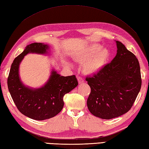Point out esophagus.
<instances>
[{
  "label": "esophagus",
  "instance_id": "obj_1",
  "mask_svg": "<svg viewBox=\"0 0 149 149\" xmlns=\"http://www.w3.org/2000/svg\"><path fill=\"white\" fill-rule=\"evenodd\" d=\"M77 79H78V81H79V84H81V83H83L84 81V79H83V78L82 77H80V76H78Z\"/></svg>",
  "mask_w": 149,
  "mask_h": 149
}]
</instances>
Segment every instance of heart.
<instances>
[{
	"instance_id": "heart-1",
	"label": "heart",
	"mask_w": 149,
	"mask_h": 149,
	"mask_svg": "<svg viewBox=\"0 0 149 149\" xmlns=\"http://www.w3.org/2000/svg\"><path fill=\"white\" fill-rule=\"evenodd\" d=\"M97 44L82 49L76 54V57L80 61H86L84 70L86 72L93 74L101 69L107 60L109 53L107 49H101Z\"/></svg>"
}]
</instances>
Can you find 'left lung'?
I'll list each match as a JSON object with an SVG mask.
<instances>
[{
    "label": "left lung",
    "instance_id": "left-lung-1",
    "mask_svg": "<svg viewBox=\"0 0 149 149\" xmlns=\"http://www.w3.org/2000/svg\"><path fill=\"white\" fill-rule=\"evenodd\" d=\"M117 54L111 63L86 80L91 88L87 106L102 119L116 118L128 112L141 87L139 63L123 44L116 41Z\"/></svg>",
    "mask_w": 149,
    "mask_h": 149
}]
</instances>
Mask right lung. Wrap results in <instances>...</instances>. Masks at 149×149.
<instances>
[{
    "instance_id": "right-lung-1",
    "label": "right lung",
    "mask_w": 149,
    "mask_h": 149,
    "mask_svg": "<svg viewBox=\"0 0 149 149\" xmlns=\"http://www.w3.org/2000/svg\"><path fill=\"white\" fill-rule=\"evenodd\" d=\"M48 46L35 42L27 45L14 59L8 77V87L18 110L25 116L36 120H43L57 115L64 105L63 96L78 86L75 75L63 77L53 70L43 87L33 90L25 87L19 77V65L28 53L45 54Z\"/></svg>"
}]
</instances>
